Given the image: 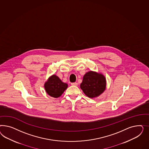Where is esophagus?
I'll return each mask as SVG.
<instances>
[{
	"label": "esophagus",
	"mask_w": 149,
	"mask_h": 149,
	"mask_svg": "<svg viewBox=\"0 0 149 149\" xmlns=\"http://www.w3.org/2000/svg\"><path fill=\"white\" fill-rule=\"evenodd\" d=\"M71 85H72V86H77L78 84L77 83V82H73V83H72V84H71Z\"/></svg>",
	"instance_id": "1"
}]
</instances>
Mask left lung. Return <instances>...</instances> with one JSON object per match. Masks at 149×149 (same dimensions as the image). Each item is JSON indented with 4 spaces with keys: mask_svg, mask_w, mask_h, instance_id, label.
I'll use <instances>...</instances> for the list:
<instances>
[{
    "mask_svg": "<svg viewBox=\"0 0 149 149\" xmlns=\"http://www.w3.org/2000/svg\"><path fill=\"white\" fill-rule=\"evenodd\" d=\"M106 85V78L103 74L91 70L84 75L80 88L88 97L94 98L104 92Z\"/></svg>",
    "mask_w": 149,
    "mask_h": 149,
    "instance_id": "obj_1",
    "label": "left lung"
}]
</instances>
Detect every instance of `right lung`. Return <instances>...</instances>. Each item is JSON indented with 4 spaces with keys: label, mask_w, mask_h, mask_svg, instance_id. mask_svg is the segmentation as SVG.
Segmentation results:
<instances>
[{
    "label": "right lung",
    "mask_w": 149,
    "mask_h": 149,
    "mask_svg": "<svg viewBox=\"0 0 149 149\" xmlns=\"http://www.w3.org/2000/svg\"><path fill=\"white\" fill-rule=\"evenodd\" d=\"M68 84L62 81L58 77L54 74L49 77L44 84L46 92L51 97L57 98L61 96L68 88Z\"/></svg>",
    "instance_id": "obj_1"
}]
</instances>
